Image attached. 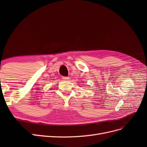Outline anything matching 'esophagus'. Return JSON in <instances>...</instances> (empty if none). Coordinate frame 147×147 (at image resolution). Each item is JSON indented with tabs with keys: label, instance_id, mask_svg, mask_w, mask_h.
Returning <instances> with one entry per match:
<instances>
[{
	"label": "esophagus",
	"instance_id": "esophagus-1",
	"mask_svg": "<svg viewBox=\"0 0 147 147\" xmlns=\"http://www.w3.org/2000/svg\"><path fill=\"white\" fill-rule=\"evenodd\" d=\"M62 78H63V80H69V77L63 76V77H62Z\"/></svg>",
	"mask_w": 147,
	"mask_h": 147
}]
</instances>
